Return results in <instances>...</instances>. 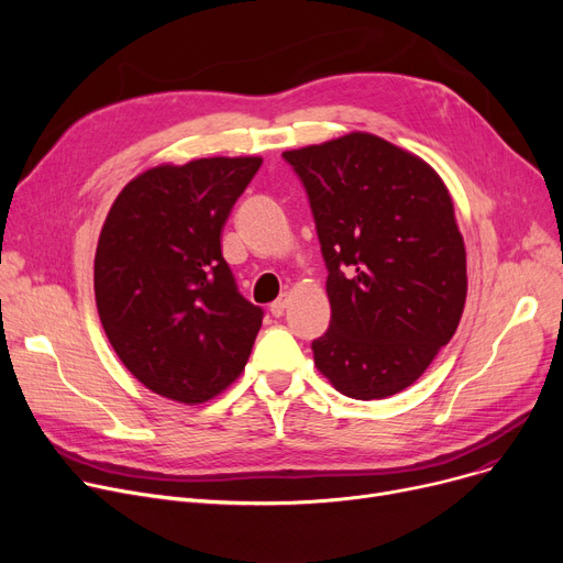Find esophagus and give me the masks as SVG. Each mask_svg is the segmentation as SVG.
<instances>
[{
  "mask_svg": "<svg viewBox=\"0 0 563 563\" xmlns=\"http://www.w3.org/2000/svg\"><path fill=\"white\" fill-rule=\"evenodd\" d=\"M287 306H289V291H285V294H280V299H276L274 303H272V314L274 317H283L285 314V310H287Z\"/></svg>",
  "mask_w": 563,
  "mask_h": 563,
  "instance_id": "obj_1",
  "label": "esophagus"
}]
</instances>
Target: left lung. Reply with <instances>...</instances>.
<instances>
[{"instance_id": "1", "label": "left lung", "mask_w": 563, "mask_h": 563, "mask_svg": "<svg viewBox=\"0 0 563 563\" xmlns=\"http://www.w3.org/2000/svg\"><path fill=\"white\" fill-rule=\"evenodd\" d=\"M306 185L331 327L314 365L351 399L412 386L456 329L467 297L454 200L422 157L369 132L285 151Z\"/></svg>"}]
</instances>
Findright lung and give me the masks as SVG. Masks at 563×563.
I'll return each mask as SVG.
<instances>
[{"label":"right lung","instance_id":"obj_1","mask_svg":"<svg viewBox=\"0 0 563 563\" xmlns=\"http://www.w3.org/2000/svg\"><path fill=\"white\" fill-rule=\"evenodd\" d=\"M262 157L139 173L100 230L93 285L115 356L155 395L205 404L244 372L262 310L236 291L221 234Z\"/></svg>","mask_w":563,"mask_h":563}]
</instances>
